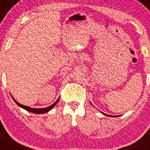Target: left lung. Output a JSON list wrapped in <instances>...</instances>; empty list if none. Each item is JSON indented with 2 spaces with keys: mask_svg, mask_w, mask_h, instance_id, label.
<instances>
[{
  "mask_svg": "<svg viewBox=\"0 0 150 150\" xmlns=\"http://www.w3.org/2000/svg\"><path fill=\"white\" fill-rule=\"evenodd\" d=\"M103 114H104V113H103ZM104 115H107V116H110V117H115V116H112V115H107V114H104Z\"/></svg>",
  "mask_w": 150,
  "mask_h": 150,
  "instance_id": "8db88e82",
  "label": "left lung"
}]
</instances>
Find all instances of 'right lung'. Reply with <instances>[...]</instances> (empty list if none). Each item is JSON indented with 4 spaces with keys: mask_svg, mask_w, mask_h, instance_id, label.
Instances as JSON below:
<instances>
[{
    "mask_svg": "<svg viewBox=\"0 0 150 150\" xmlns=\"http://www.w3.org/2000/svg\"><path fill=\"white\" fill-rule=\"evenodd\" d=\"M12 98H13V97H12ZM59 98H58V100H56V101L54 102V103H53V104H52L51 106H50V107H46V108H41V109H40V108H39V109L31 108V107H27V106H24V105L21 104V103H18V102H17L16 100H15L14 98H13V100H15V103H16L17 104H18V106H19V107H21V108L24 109V110H26V111L30 112H33V113H35V114H43V113H46V112H47L50 111V110H51L52 109L53 107H54L56 104H57V103H58V100H59Z\"/></svg>",
    "mask_w": 150,
    "mask_h": 150,
    "instance_id": "add662e5",
    "label": "right lung"
}]
</instances>
